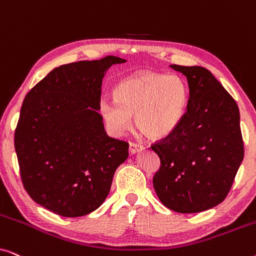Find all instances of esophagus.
Instances as JSON below:
<instances>
[{
	"mask_svg": "<svg viewBox=\"0 0 256 256\" xmlns=\"http://www.w3.org/2000/svg\"><path fill=\"white\" fill-rule=\"evenodd\" d=\"M142 149H143V146L138 144V143H134V142L129 143V152L130 154H136V152H141Z\"/></svg>",
	"mask_w": 256,
	"mask_h": 256,
	"instance_id": "1",
	"label": "esophagus"
}]
</instances>
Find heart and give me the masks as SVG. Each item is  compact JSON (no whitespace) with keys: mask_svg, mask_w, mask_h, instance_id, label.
Segmentation results:
<instances>
[{"mask_svg":"<svg viewBox=\"0 0 256 256\" xmlns=\"http://www.w3.org/2000/svg\"><path fill=\"white\" fill-rule=\"evenodd\" d=\"M114 98L102 96L99 110L114 135H122L136 126L152 138L169 135L183 118L188 90L177 76L155 72H138L118 84Z\"/></svg>","mask_w":256,"mask_h":256,"instance_id":"obj_1","label":"heart"}]
</instances>
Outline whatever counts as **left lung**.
Segmentation results:
<instances>
[{"label":"left lung","mask_w":256,"mask_h":256,"mask_svg":"<svg viewBox=\"0 0 256 256\" xmlns=\"http://www.w3.org/2000/svg\"><path fill=\"white\" fill-rule=\"evenodd\" d=\"M186 76V110L169 135L152 146L160 160L152 184L160 200L180 213L212 208L227 197L244 160L236 100L208 70L170 65Z\"/></svg>","instance_id":"obj_1"}]
</instances>
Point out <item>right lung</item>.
<instances>
[{
    "label": "right lung",
    "instance_id": "add662e5",
    "mask_svg": "<svg viewBox=\"0 0 256 256\" xmlns=\"http://www.w3.org/2000/svg\"><path fill=\"white\" fill-rule=\"evenodd\" d=\"M124 59L62 65L24 98L15 130L23 186L37 204L62 216L96 211L110 194L129 144L110 138L98 113L104 72Z\"/></svg>",
    "mask_w": 256,
    "mask_h": 256
}]
</instances>
